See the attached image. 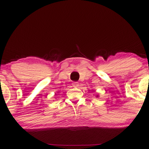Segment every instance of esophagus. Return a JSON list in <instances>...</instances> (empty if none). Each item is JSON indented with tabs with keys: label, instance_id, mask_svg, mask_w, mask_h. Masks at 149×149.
<instances>
[{
	"label": "esophagus",
	"instance_id": "34e87169",
	"mask_svg": "<svg viewBox=\"0 0 149 149\" xmlns=\"http://www.w3.org/2000/svg\"><path fill=\"white\" fill-rule=\"evenodd\" d=\"M72 86L73 87H77V86H79V83H78L77 82H72Z\"/></svg>",
	"mask_w": 149,
	"mask_h": 149
}]
</instances>
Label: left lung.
<instances>
[{
    "label": "left lung",
    "mask_w": 149,
    "mask_h": 149,
    "mask_svg": "<svg viewBox=\"0 0 149 149\" xmlns=\"http://www.w3.org/2000/svg\"><path fill=\"white\" fill-rule=\"evenodd\" d=\"M96 97H99V95H97V96H96Z\"/></svg>",
    "instance_id": "left-lung-1"
}]
</instances>
